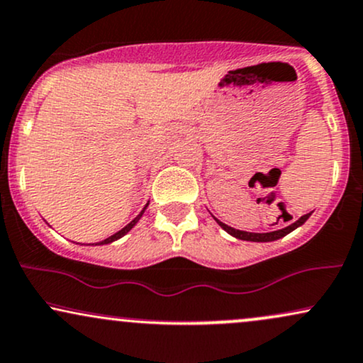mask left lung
Wrapping results in <instances>:
<instances>
[{"label":"left lung","mask_w":363,"mask_h":363,"mask_svg":"<svg viewBox=\"0 0 363 363\" xmlns=\"http://www.w3.org/2000/svg\"><path fill=\"white\" fill-rule=\"evenodd\" d=\"M310 216H311V213H306V216H303L301 218H298L296 222L291 223V225H288V227H284V229H279V230H274V232H266V234H254V232H244V230L232 229V227L225 225V223H223V222L217 220L216 217H213V218H216L217 223L222 227L223 230L229 232V234L234 235L235 239L250 240V242H271V240L281 239V237H284L286 234H289V232H293L294 229H298L299 225H303V223H305V222L308 220V218H310Z\"/></svg>","instance_id":"obj_1"}]
</instances>
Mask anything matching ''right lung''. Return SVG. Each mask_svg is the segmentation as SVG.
<instances>
[{
	"label": "right lung",
	"instance_id": "obj_1",
	"mask_svg": "<svg viewBox=\"0 0 363 363\" xmlns=\"http://www.w3.org/2000/svg\"><path fill=\"white\" fill-rule=\"evenodd\" d=\"M146 207H147V203H146ZM146 207H145V208H143V210H141V213H140V216H138L136 218H134V220H131V222H129V223H128V225H126V227H124V229H121L119 232H116V234H114V235L107 237V239H104V240H102V242H99V245H102V244H111V242H114V240H118V239H121V237H123V235H126V234H128V232H129V230H131L134 225H136V222H138V220H140V218H141V216H143V213H145V210H146Z\"/></svg>",
	"mask_w": 363,
	"mask_h": 363
}]
</instances>
